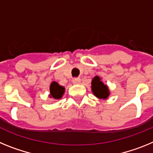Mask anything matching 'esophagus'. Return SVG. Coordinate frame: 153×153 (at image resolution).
I'll return each instance as SVG.
<instances>
[{
    "label": "esophagus",
    "instance_id": "34e87169",
    "mask_svg": "<svg viewBox=\"0 0 153 153\" xmlns=\"http://www.w3.org/2000/svg\"><path fill=\"white\" fill-rule=\"evenodd\" d=\"M80 82H81V79H80V78H74V79H73V80H72L73 84H75V85L79 84V83H80Z\"/></svg>",
    "mask_w": 153,
    "mask_h": 153
}]
</instances>
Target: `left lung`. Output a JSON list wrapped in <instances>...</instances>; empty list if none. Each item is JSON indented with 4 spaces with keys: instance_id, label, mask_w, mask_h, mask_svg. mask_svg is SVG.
<instances>
[{
    "instance_id": "obj_1",
    "label": "left lung",
    "mask_w": 153,
    "mask_h": 153,
    "mask_svg": "<svg viewBox=\"0 0 153 153\" xmlns=\"http://www.w3.org/2000/svg\"><path fill=\"white\" fill-rule=\"evenodd\" d=\"M91 91L98 99H106L109 95L108 86L104 85L99 76H95L91 81Z\"/></svg>"
}]
</instances>
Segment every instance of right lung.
Here are the masks:
<instances>
[{
  "instance_id": "obj_1",
  "label": "right lung",
  "mask_w": 153,
  "mask_h": 153,
  "mask_svg": "<svg viewBox=\"0 0 153 153\" xmlns=\"http://www.w3.org/2000/svg\"><path fill=\"white\" fill-rule=\"evenodd\" d=\"M65 88L59 85L58 82H52L50 85V95L49 97L55 99H60L64 95Z\"/></svg>"
}]
</instances>
